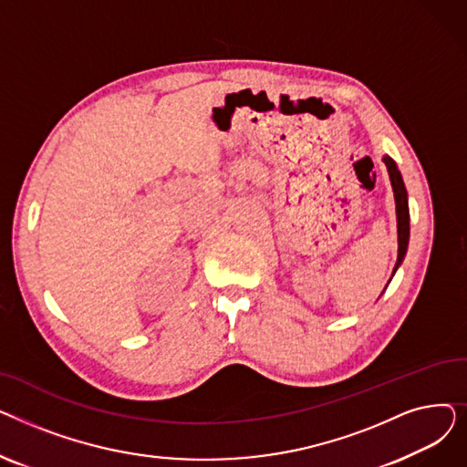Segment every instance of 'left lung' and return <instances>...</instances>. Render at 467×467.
Here are the masks:
<instances>
[{
	"label": "left lung",
	"instance_id": "obj_1",
	"mask_svg": "<svg viewBox=\"0 0 467 467\" xmlns=\"http://www.w3.org/2000/svg\"><path fill=\"white\" fill-rule=\"evenodd\" d=\"M388 174H389V182H391V189H394V199H396V213H398V263L394 273L398 271V266L401 265L405 254H407V246H409V201H407V189L401 178V171L398 170V164L394 162L391 157H384L382 159Z\"/></svg>",
	"mask_w": 467,
	"mask_h": 467
}]
</instances>
